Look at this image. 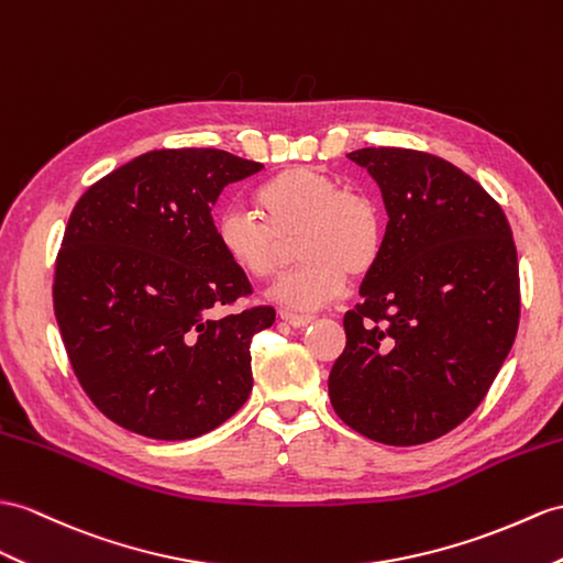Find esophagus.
I'll use <instances>...</instances> for the list:
<instances>
[{"label": "esophagus", "mask_w": 563, "mask_h": 563, "mask_svg": "<svg viewBox=\"0 0 563 563\" xmlns=\"http://www.w3.org/2000/svg\"><path fill=\"white\" fill-rule=\"evenodd\" d=\"M279 318H282L286 324H291V327H296V329L308 327V324L312 322L310 314H296V312H286V310L279 312Z\"/></svg>", "instance_id": "34e87169"}]
</instances>
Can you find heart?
I'll list each match as a JSON object with an SVG mask.
<instances>
[{
  "mask_svg": "<svg viewBox=\"0 0 563 563\" xmlns=\"http://www.w3.org/2000/svg\"><path fill=\"white\" fill-rule=\"evenodd\" d=\"M257 212L229 208L214 234L229 263L255 279L282 267L284 245L296 239L303 267L274 286L272 298L294 310L327 306L344 291L349 272L365 274L385 243V219L373 198L341 190L336 178L294 167L255 190Z\"/></svg>",
  "mask_w": 563,
  "mask_h": 563,
  "instance_id": "heart-1",
  "label": "heart"
}]
</instances>
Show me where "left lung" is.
I'll use <instances>...</instances> for the list:
<instances>
[{"mask_svg": "<svg viewBox=\"0 0 563 563\" xmlns=\"http://www.w3.org/2000/svg\"><path fill=\"white\" fill-rule=\"evenodd\" d=\"M349 159L377 181L389 222L344 314L329 399L367 440L416 446L473 413L514 346V234L497 200L442 157L363 147Z\"/></svg>", "mask_w": 563, "mask_h": 563, "instance_id": "obj_1", "label": "left lung"}]
</instances>
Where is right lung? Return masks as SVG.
Masks as SVG:
<instances>
[{
  "instance_id": "add662e5",
  "label": "right lung",
  "mask_w": 563,
  "mask_h": 563,
  "mask_svg": "<svg viewBox=\"0 0 563 563\" xmlns=\"http://www.w3.org/2000/svg\"><path fill=\"white\" fill-rule=\"evenodd\" d=\"M260 169L214 147L153 150L92 184L68 217L54 314L80 387L121 428L194 440L249 401L251 341L274 308L212 314L251 294L212 208Z\"/></svg>"
}]
</instances>
